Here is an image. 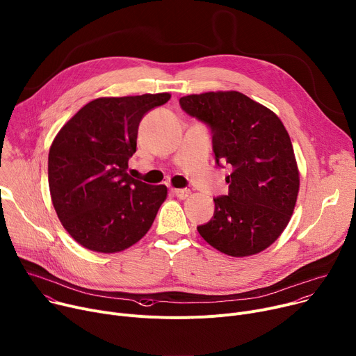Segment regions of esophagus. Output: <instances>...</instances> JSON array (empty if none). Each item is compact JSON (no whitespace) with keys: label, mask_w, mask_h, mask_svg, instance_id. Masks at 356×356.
Segmentation results:
<instances>
[{"label":"esophagus","mask_w":356,"mask_h":356,"mask_svg":"<svg viewBox=\"0 0 356 356\" xmlns=\"http://www.w3.org/2000/svg\"><path fill=\"white\" fill-rule=\"evenodd\" d=\"M172 194L179 198V200H186L189 197V189H179V188H174L172 189Z\"/></svg>","instance_id":"34e87169"}]
</instances>
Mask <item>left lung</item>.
<instances>
[{
	"mask_svg": "<svg viewBox=\"0 0 356 356\" xmlns=\"http://www.w3.org/2000/svg\"><path fill=\"white\" fill-rule=\"evenodd\" d=\"M184 111L211 127L216 163L232 165L228 195L215 198L200 235L220 252L259 254L286 228L299 193V170L289 134L269 108L238 91L182 97Z\"/></svg>",
	"mask_w": 356,
	"mask_h": 356,
	"instance_id": "obj_1",
	"label": "left lung"
}]
</instances>
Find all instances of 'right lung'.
Wrapping results in <instances>:
<instances>
[{
  "instance_id": "1",
  "label": "right lung",
  "mask_w": 356,
  "mask_h": 356,
  "mask_svg": "<svg viewBox=\"0 0 356 356\" xmlns=\"http://www.w3.org/2000/svg\"><path fill=\"white\" fill-rule=\"evenodd\" d=\"M170 98V92L97 98L54 138L51 201L63 227L84 248L121 252L149 231L168 189L129 177L128 159L144 114Z\"/></svg>"
}]
</instances>
